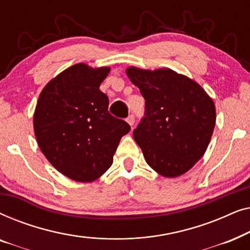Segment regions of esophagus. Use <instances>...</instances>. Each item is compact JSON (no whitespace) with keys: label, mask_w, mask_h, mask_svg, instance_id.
Masks as SVG:
<instances>
[{"label":"esophagus","mask_w":250,"mask_h":250,"mask_svg":"<svg viewBox=\"0 0 250 250\" xmlns=\"http://www.w3.org/2000/svg\"><path fill=\"white\" fill-rule=\"evenodd\" d=\"M126 122H127L128 124L131 125V126L134 125V122H135V117H134V115H129L128 117L126 118Z\"/></svg>","instance_id":"esophagus-1"}]
</instances>
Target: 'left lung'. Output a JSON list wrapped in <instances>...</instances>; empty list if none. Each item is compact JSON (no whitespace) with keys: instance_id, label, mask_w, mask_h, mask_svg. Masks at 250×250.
Here are the masks:
<instances>
[{"instance_id":"obj_1","label":"left lung","mask_w":250,"mask_h":250,"mask_svg":"<svg viewBox=\"0 0 250 250\" xmlns=\"http://www.w3.org/2000/svg\"><path fill=\"white\" fill-rule=\"evenodd\" d=\"M126 74L146 100L145 117L134 131L148 165L166 177L192 168L204 156L216 122L215 104L203 87L168 68Z\"/></svg>"}]
</instances>
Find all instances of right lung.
<instances>
[{
    "instance_id": "obj_1",
    "label": "right lung",
    "mask_w": 250,
    "mask_h": 250,
    "mask_svg": "<svg viewBox=\"0 0 250 250\" xmlns=\"http://www.w3.org/2000/svg\"><path fill=\"white\" fill-rule=\"evenodd\" d=\"M109 67L77 63L60 73L41 92L34 132L41 151L61 174L92 182L112 165L127 123L110 115L100 85Z\"/></svg>"
}]
</instances>
